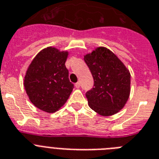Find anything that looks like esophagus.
<instances>
[{
    "label": "esophagus",
    "instance_id": "34e87169",
    "mask_svg": "<svg viewBox=\"0 0 159 159\" xmlns=\"http://www.w3.org/2000/svg\"><path fill=\"white\" fill-rule=\"evenodd\" d=\"M80 86H81V83H80V82H77V83H75V87L76 88H79Z\"/></svg>",
    "mask_w": 159,
    "mask_h": 159
}]
</instances>
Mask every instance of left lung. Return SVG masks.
<instances>
[{"mask_svg": "<svg viewBox=\"0 0 159 159\" xmlns=\"http://www.w3.org/2000/svg\"><path fill=\"white\" fill-rule=\"evenodd\" d=\"M94 78V87L86 93L92 110L112 116L125 107L130 94V73L109 49L99 47L84 57Z\"/></svg>", "mask_w": 159, "mask_h": 159, "instance_id": "left-lung-1", "label": "left lung"}]
</instances>
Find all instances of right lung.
<instances>
[{
  "mask_svg": "<svg viewBox=\"0 0 159 159\" xmlns=\"http://www.w3.org/2000/svg\"><path fill=\"white\" fill-rule=\"evenodd\" d=\"M68 54L52 47L43 49L31 61L24 78L30 102L48 113L59 110L73 89L65 65Z\"/></svg>",
  "mask_w": 159,
  "mask_h": 159,
  "instance_id": "1",
  "label": "right lung"
}]
</instances>
